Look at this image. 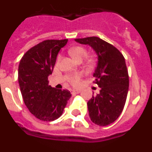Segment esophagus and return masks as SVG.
<instances>
[{"instance_id": "34e87169", "label": "esophagus", "mask_w": 152, "mask_h": 152, "mask_svg": "<svg viewBox=\"0 0 152 152\" xmlns=\"http://www.w3.org/2000/svg\"><path fill=\"white\" fill-rule=\"evenodd\" d=\"M80 91H76V90H72V91H71V94H72V95H76L77 94H79Z\"/></svg>"}]
</instances>
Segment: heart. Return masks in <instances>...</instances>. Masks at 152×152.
I'll list each match as a JSON object with an SVG mask.
<instances>
[{
	"instance_id": "b5f03b06",
	"label": "heart",
	"mask_w": 152,
	"mask_h": 152,
	"mask_svg": "<svg viewBox=\"0 0 152 152\" xmlns=\"http://www.w3.org/2000/svg\"><path fill=\"white\" fill-rule=\"evenodd\" d=\"M69 53L72 56L74 59L76 60V61H78V60L80 59L83 60L86 57V56H87V51H86V49H84L83 47L80 46L75 47V48L71 49L69 50ZM59 58L60 56H58V59L59 60ZM80 75H75L70 78V81L74 85H77L79 84V81H80Z\"/></svg>"
}]
</instances>
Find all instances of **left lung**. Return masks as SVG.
Returning a JSON list of instances; mask_svg holds the SVG:
<instances>
[{"mask_svg": "<svg viewBox=\"0 0 152 152\" xmlns=\"http://www.w3.org/2000/svg\"><path fill=\"white\" fill-rule=\"evenodd\" d=\"M75 42L92 48L97 57L94 72L100 93L88 102L91 120L100 126L111 124L118 119L126 103L129 91V75L126 61L116 48L99 37L75 39Z\"/></svg>", "mask_w": 152, "mask_h": 152, "instance_id": "1", "label": "left lung"}]
</instances>
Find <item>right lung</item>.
Here are the masks:
<instances>
[{"instance_id":"add662e5","label":"right lung","mask_w":152,"mask_h":152,"mask_svg":"<svg viewBox=\"0 0 152 152\" xmlns=\"http://www.w3.org/2000/svg\"><path fill=\"white\" fill-rule=\"evenodd\" d=\"M68 39L45 40L24 54L18 68V82L24 103L31 113L42 121L56 120L61 116L72 94L68 90L49 85L60 49Z\"/></svg>"}]
</instances>
